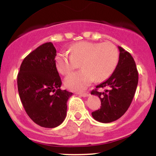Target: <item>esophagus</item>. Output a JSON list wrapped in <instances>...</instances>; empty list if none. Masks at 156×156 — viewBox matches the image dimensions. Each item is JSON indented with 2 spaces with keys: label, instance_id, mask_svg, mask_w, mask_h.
<instances>
[{
  "label": "esophagus",
  "instance_id": "obj_1",
  "mask_svg": "<svg viewBox=\"0 0 156 156\" xmlns=\"http://www.w3.org/2000/svg\"><path fill=\"white\" fill-rule=\"evenodd\" d=\"M78 94L82 97H84V98H86V97H88L89 95V92H80V93H78Z\"/></svg>",
  "mask_w": 156,
  "mask_h": 156
}]
</instances>
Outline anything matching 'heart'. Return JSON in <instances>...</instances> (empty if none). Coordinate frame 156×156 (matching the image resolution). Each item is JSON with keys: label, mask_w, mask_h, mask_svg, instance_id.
Segmentation results:
<instances>
[{"label": "heart", "mask_w": 156, "mask_h": 156, "mask_svg": "<svg viewBox=\"0 0 156 156\" xmlns=\"http://www.w3.org/2000/svg\"><path fill=\"white\" fill-rule=\"evenodd\" d=\"M67 53H59L55 57L58 72L69 75L80 64L82 70L68 76L64 84L73 91L85 89L94 80L102 82L115 70L119 61L117 47L111 42L96 43L80 42L73 44Z\"/></svg>", "instance_id": "b5f03b06"}]
</instances>
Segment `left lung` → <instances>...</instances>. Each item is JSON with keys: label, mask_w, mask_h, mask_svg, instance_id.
I'll return each instance as SVG.
<instances>
[{"label": "left lung", "mask_w": 156, "mask_h": 156, "mask_svg": "<svg viewBox=\"0 0 156 156\" xmlns=\"http://www.w3.org/2000/svg\"><path fill=\"white\" fill-rule=\"evenodd\" d=\"M118 48L119 62L115 70L91 92L101 99V108L92 113L93 118L100 122H112L120 118L129 108L136 90L139 76L135 61L130 53L119 46ZM98 88L105 91L100 92Z\"/></svg>", "instance_id": "8db88e82"}]
</instances>
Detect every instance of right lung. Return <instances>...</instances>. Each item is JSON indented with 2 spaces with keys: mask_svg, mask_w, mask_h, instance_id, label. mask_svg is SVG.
I'll return each instance as SVG.
<instances>
[{
  "mask_svg": "<svg viewBox=\"0 0 156 156\" xmlns=\"http://www.w3.org/2000/svg\"><path fill=\"white\" fill-rule=\"evenodd\" d=\"M56 50L52 42L36 48L23 61L17 88L25 111L36 124L53 128L67 115V102L73 93L62 90L55 65Z\"/></svg>",
  "mask_w": 156,
  "mask_h": 156,
  "instance_id": "add662e5",
  "label": "right lung"
}]
</instances>
